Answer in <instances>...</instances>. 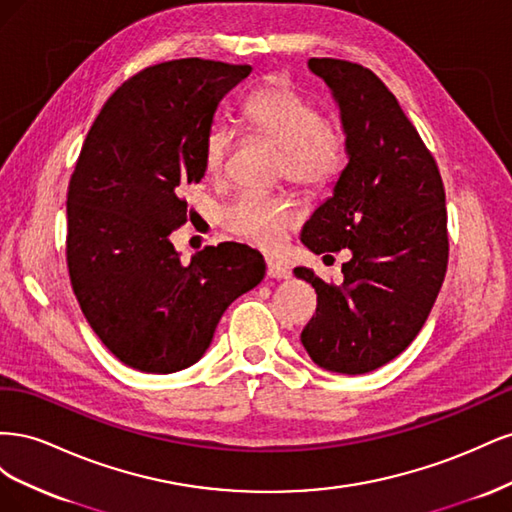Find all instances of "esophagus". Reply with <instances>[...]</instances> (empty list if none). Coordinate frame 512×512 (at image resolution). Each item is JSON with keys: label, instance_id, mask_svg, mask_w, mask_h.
I'll return each mask as SVG.
<instances>
[{"label": "esophagus", "instance_id": "obj_1", "mask_svg": "<svg viewBox=\"0 0 512 512\" xmlns=\"http://www.w3.org/2000/svg\"><path fill=\"white\" fill-rule=\"evenodd\" d=\"M267 275L271 277V280H288L290 271H288V267L280 265V262L267 260Z\"/></svg>", "mask_w": 512, "mask_h": 512}]
</instances>
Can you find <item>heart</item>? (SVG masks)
Returning <instances> with one entry per match:
<instances>
[{"label": "heart", "instance_id": "1", "mask_svg": "<svg viewBox=\"0 0 512 512\" xmlns=\"http://www.w3.org/2000/svg\"><path fill=\"white\" fill-rule=\"evenodd\" d=\"M245 119L284 149L282 173L303 188H327L346 162L344 136L339 134L320 106L282 81L260 87L245 102ZM232 147V130L213 126L207 132L203 166L209 177H222ZM224 226L239 239L273 252L282 245L286 230L299 222V211L282 198L243 194L226 207Z\"/></svg>", "mask_w": 512, "mask_h": 512}]
</instances>
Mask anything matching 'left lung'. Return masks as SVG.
Segmentation results:
<instances>
[{
    "label": "left lung",
    "mask_w": 512,
    "mask_h": 512,
    "mask_svg": "<svg viewBox=\"0 0 512 512\" xmlns=\"http://www.w3.org/2000/svg\"><path fill=\"white\" fill-rule=\"evenodd\" d=\"M346 134L348 164L312 213L301 241L314 254L348 247L344 282L324 284L307 267L316 316L301 333L312 361L359 376L404 352L436 303L448 262L444 185L416 128L378 76L344 59L312 57Z\"/></svg>",
    "instance_id": "left-lung-1"
}]
</instances>
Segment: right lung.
Segmentation results:
<instances>
[{"label":"right lung","mask_w":512,"mask_h":512,"mask_svg":"<svg viewBox=\"0 0 512 512\" xmlns=\"http://www.w3.org/2000/svg\"><path fill=\"white\" fill-rule=\"evenodd\" d=\"M250 66L175 59L145 68L106 100L68 188V269L102 344L145 374L194 365L226 307L265 277L260 252L220 243L188 265L170 232L188 222L183 192L205 177L215 113Z\"/></svg>","instance_id":"obj_1"}]
</instances>
